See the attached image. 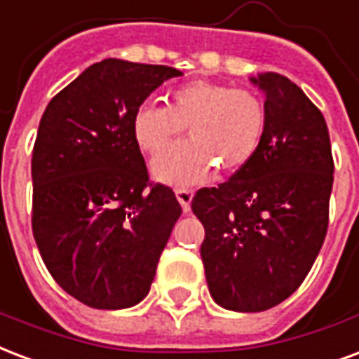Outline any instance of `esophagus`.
<instances>
[{
  "instance_id": "34e87169",
  "label": "esophagus",
  "mask_w": 359,
  "mask_h": 359,
  "mask_svg": "<svg viewBox=\"0 0 359 359\" xmlns=\"http://www.w3.org/2000/svg\"><path fill=\"white\" fill-rule=\"evenodd\" d=\"M176 196L180 204H182L183 212H189L191 210V201H193V191L191 189H176Z\"/></svg>"
}]
</instances>
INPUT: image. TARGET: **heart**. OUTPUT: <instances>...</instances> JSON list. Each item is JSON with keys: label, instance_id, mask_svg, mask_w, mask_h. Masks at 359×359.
<instances>
[{"label": "heart", "instance_id": "b5f03b06", "mask_svg": "<svg viewBox=\"0 0 359 359\" xmlns=\"http://www.w3.org/2000/svg\"><path fill=\"white\" fill-rule=\"evenodd\" d=\"M166 107L140 106L132 132L140 149L157 157L187 126L189 140L153 163L157 180L170 185H195L217 164L223 172L244 168L253 161L266 130V104L250 88L225 83L191 81L170 90Z\"/></svg>", "mask_w": 359, "mask_h": 359}]
</instances>
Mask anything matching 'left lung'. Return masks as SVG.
<instances>
[{
    "mask_svg": "<svg viewBox=\"0 0 359 359\" xmlns=\"http://www.w3.org/2000/svg\"><path fill=\"white\" fill-rule=\"evenodd\" d=\"M266 130L257 155L191 201L204 225L210 293L223 309L261 312L303 284L330 223L333 155L322 111L284 75L266 72Z\"/></svg>",
    "mask_w": 359,
    "mask_h": 359,
    "instance_id": "obj_1",
    "label": "left lung"
}]
</instances>
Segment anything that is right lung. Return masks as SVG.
I'll return each mask as SVG.
<instances>
[{
  "label": "right lung",
  "mask_w": 359,
  "mask_h": 359,
  "mask_svg": "<svg viewBox=\"0 0 359 359\" xmlns=\"http://www.w3.org/2000/svg\"><path fill=\"white\" fill-rule=\"evenodd\" d=\"M176 67L107 60L48 102L32 153V231L50 276L102 311L138 304L182 206L149 180L132 118Z\"/></svg>",
  "instance_id": "right-lung-1"
}]
</instances>
